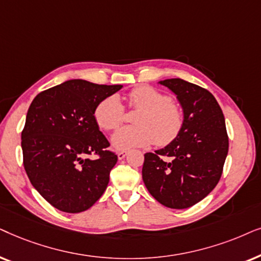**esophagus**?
Returning <instances> with one entry per match:
<instances>
[{"mask_svg":"<svg viewBox=\"0 0 261 261\" xmlns=\"http://www.w3.org/2000/svg\"><path fill=\"white\" fill-rule=\"evenodd\" d=\"M118 159H119V160H123L124 158H125V156H126L127 155V151H125V150H123V151H119V152H118Z\"/></svg>","mask_w":261,"mask_h":261,"instance_id":"esophagus-1","label":"esophagus"}]
</instances>
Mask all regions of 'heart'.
Wrapping results in <instances>:
<instances>
[{
    "instance_id": "obj_1",
    "label": "heart",
    "mask_w": 261,
    "mask_h": 261,
    "mask_svg": "<svg viewBox=\"0 0 261 261\" xmlns=\"http://www.w3.org/2000/svg\"><path fill=\"white\" fill-rule=\"evenodd\" d=\"M126 106L140 110L134 118L133 126L117 131L112 143L118 149L147 147L152 142L159 147H166L181 134L185 117L182 109L168 95L150 86H140L126 95ZM94 119L106 131L117 130L124 121L125 111L117 95L103 98L94 109Z\"/></svg>"
}]
</instances>
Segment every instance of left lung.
Returning a JSON list of instances; mask_svg holds the SVG:
<instances>
[{"label": "left lung", "instance_id": "1", "mask_svg": "<svg viewBox=\"0 0 261 261\" xmlns=\"http://www.w3.org/2000/svg\"><path fill=\"white\" fill-rule=\"evenodd\" d=\"M160 83L176 94L185 123L174 142L144 154L142 178L162 205L186 209L204 199L220 181L229 148L224 116L205 88L181 79Z\"/></svg>", "mask_w": 261, "mask_h": 261}]
</instances>
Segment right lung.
<instances>
[{"instance_id":"add662e5","label":"right lung","mask_w":261,"mask_h":261,"mask_svg":"<svg viewBox=\"0 0 261 261\" xmlns=\"http://www.w3.org/2000/svg\"><path fill=\"white\" fill-rule=\"evenodd\" d=\"M121 87L70 80L43 90L31 103L21 133L23 167L34 189L56 209L82 213L105 192L118 156L109 150L93 113Z\"/></svg>"}]
</instances>
